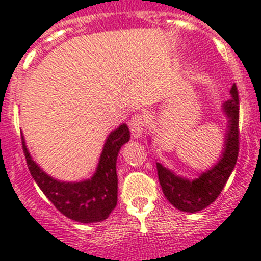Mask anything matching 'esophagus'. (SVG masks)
<instances>
[{
    "label": "esophagus",
    "instance_id": "1",
    "mask_svg": "<svg viewBox=\"0 0 261 261\" xmlns=\"http://www.w3.org/2000/svg\"><path fill=\"white\" fill-rule=\"evenodd\" d=\"M130 132H132V137L135 140L142 137V133L145 130V120L144 117L140 116V115H136L132 120H130Z\"/></svg>",
    "mask_w": 261,
    "mask_h": 261
}]
</instances>
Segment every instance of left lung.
Masks as SVG:
<instances>
[{"instance_id":"1","label":"left lung","mask_w":261,"mask_h":261,"mask_svg":"<svg viewBox=\"0 0 261 261\" xmlns=\"http://www.w3.org/2000/svg\"><path fill=\"white\" fill-rule=\"evenodd\" d=\"M222 112L226 117L223 146L220 158L212 167L197 172V176L193 179H188L156 161V171L163 195L180 212L196 213L209 206L218 197L234 170L239 150V99L235 85L230 90V99L222 105Z\"/></svg>"}]
</instances>
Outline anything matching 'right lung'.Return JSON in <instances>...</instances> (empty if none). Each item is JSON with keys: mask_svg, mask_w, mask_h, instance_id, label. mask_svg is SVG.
Masks as SVG:
<instances>
[{"mask_svg": "<svg viewBox=\"0 0 261 261\" xmlns=\"http://www.w3.org/2000/svg\"><path fill=\"white\" fill-rule=\"evenodd\" d=\"M129 138L125 123L114 129L106 138L94 174L80 181H64L50 176L34 161L23 136L22 144L30 172L48 200L70 220L94 223L105 221L116 206V161L120 149Z\"/></svg>", "mask_w": 261, "mask_h": 261, "instance_id": "obj_1", "label": "right lung"}]
</instances>
